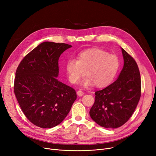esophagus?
I'll list each match as a JSON object with an SVG mask.
<instances>
[{
  "mask_svg": "<svg viewBox=\"0 0 156 156\" xmlns=\"http://www.w3.org/2000/svg\"><path fill=\"white\" fill-rule=\"evenodd\" d=\"M77 95H78V96H80V97L83 96V95H84V92L81 90H78V91L77 92Z\"/></svg>",
  "mask_w": 156,
  "mask_h": 156,
  "instance_id": "34e87169",
  "label": "esophagus"
}]
</instances>
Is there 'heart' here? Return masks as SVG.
I'll list each match as a JSON object with an SVG mask.
<instances>
[{"instance_id":"heart-1","label":"heart","mask_w":156,"mask_h":156,"mask_svg":"<svg viewBox=\"0 0 156 156\" xmlns=\"http://www.w3.org/2000/svg\"><path fill=\"white\" fill-rule=\"evenodd\" d=\"M119 67V60L115 54L100 48H90L80 52L77 57L70 58L66 64L68 79L77 83L85 75V86L95 84L102 88L109 85L115 78Z\"/></svg>"}]
</instances>
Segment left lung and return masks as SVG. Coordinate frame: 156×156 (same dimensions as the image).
<instances>
[{"label": "left lung", "instance_id": "8db88e82", "mask_svg": "<svg viewBox=\"0 0 156 156\" xmlns=\"http://www.w3.org/2000/svg\"><path fill=\"white\" fill-rule=\"evenodd\" d=\"M124 66L118 79L95 92V101L90 111L91 118L106 128H117L132 116L141 96V78L133 57L121 48Z\"/></svg>", "mask_w": 156, "mask_h": 156}]
</instances>
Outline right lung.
Wrapping results in <instances>:
<instances>
[{
  "label": "right lung",
  "mask_w": 156,
  "mask_h": 156,
  "mask_svg": "<svg viewBox=\"0 0 156 156\" xmlns=\"http://www.w3.org/2000/svg\"><path fill=\"white\" fill-rule=\"evenodd\" d=\"M72 46L45 42L25 55L16 71L14 91L27 118L42 128L60 124L67 116L76 93L62 83L59 75V58Z\"/></svg>",
  "instance_id": "1"
}]
</instances>
